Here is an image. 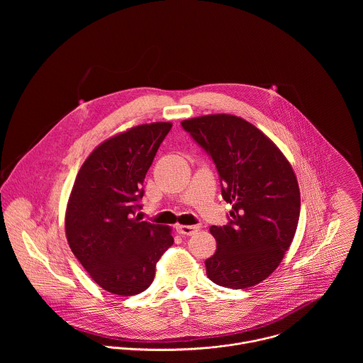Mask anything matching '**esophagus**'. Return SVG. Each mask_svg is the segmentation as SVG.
I'll return each instance as SVG.
<instances>
[{
    "label": "esophagus",
    "instance_id": "1",
    "mask_svg": "<svg viewBox=\"0 0 363 363\" xmlns=\"http://www.w3.org/2000/svg\"><path fill=\"white\" fill-rule=\"evenodd\" d=\"M200 229L199 225H176V230L180 235H186V236H191L194 233H197Z\"/></svg>",
    "mask_w": 363,
    "mask_h": 363
}]
</instances>
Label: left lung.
Here are the masks:
<instances>
[{"label": "left lung", "mask_w": 363, "mask_h": 363, "mask_svg": "<svg viewBox=\"0 0 363 363\" xmlns=\"http://www.w3.org/2000/svg\"><path fill=\"white\" fill-rule=\"evenodd\" d=\"M182 127L211 156L222 197L232 204L229 222L211 226L216 252L206 259L208 278L219 286L245 289L275 271L299 220L296 176L278 147L249 121L209 114Z\"/></svg>", "instance_id": "left-lung-1"}]
</instances>
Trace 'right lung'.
I'll return each mask as SVG.
<instances>
[{"mask_svg":"<svg viewBox=\"0 0 363 363\" xmlns=\"http://www.w3.org/2000/svg\"><path fill=\"white\" fill-rule=\"evenodd\" d=\"M172 123L141 124L102 143L81 166L65 212L74 256L104 291L131 296L154 281L172 229L134 218L144 179Z\"/></svg>","mask_w":363,"mask_h":363,"instance_id":"obj_1","label":"right lung"}]
</instances>
